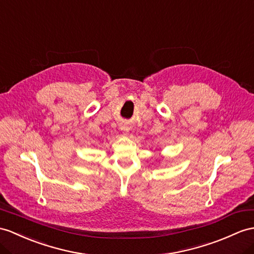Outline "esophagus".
I'll list each match as a JSON object with an SVG mask.
<instances>
[{"label":"esophagus","mask_w":254,"mask_h":254,"mask_svg":"<svg viewBox=\"0 0 254 254\" xmlns=\"http://www.w3.org/2000/svg\"><path fill=\"white\" fill-rule=\"evenodd\" d=\"M120 128H121V130L125 132L126 134L129 132V129H130L128 125H126V124H122V125L120 126Z\"/></svg>","instance_id":"obj_1"}]
</instances>
